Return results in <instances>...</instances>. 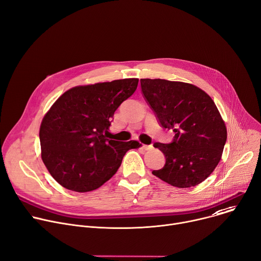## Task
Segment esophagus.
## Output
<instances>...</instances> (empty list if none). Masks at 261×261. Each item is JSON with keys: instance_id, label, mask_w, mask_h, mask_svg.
I'll return each instance as SVG.
<instances>
[{"instance_id": "esophagus-1", "label": "esophagus", "mask_w": 261, "mask_h": 261, "mask_svg": "<svg viewBox=\"0 0 261 261\" xmlns=\"http://www.w3.org/2000/svg\"><path fill=\"white\" fill-rule=\"evenodd\" d=\"M143 149L146 151H149V150L153 149V146L152 145H143Z\"/></svg>"}]
</instances>
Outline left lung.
Returning a JSON list of instances; mask_svg holds the SVG:
<instances>
[{"instance_id": "1", "label": "left lung", "mask_w": 261, "mask_h": 261, "mask_svg": "<svg viewBox=\"0 0 261 261\" xmlns=\"http://www.w3.org/2000/svg\"><path fill=\"white\" fill-rule=\"evenodd\" d=\"M140 86L160 126L175 133L172 143L154 144L164 154L165 164L152 174L179 188L200 184L217 168L227 140L215 102L189 83L140 79Z\"/></svg>"}]
</instances>
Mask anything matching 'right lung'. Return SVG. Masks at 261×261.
<instances>
[{
    "label": "right lung",
    "mask_w": 261,
    "mask_h": 261,
    "mask_svg": "<svg viewBox=\"0 0 261 261\" xmlns=\"http://www.w3.org/2000/svg\"><path fill=\"white\" fill-rule=\"evenodd\" d=\"M137 84L130 78L76 86L46 112L39 129L41 158L60 185L77 193L94 191L117 172L128 150L140 146L107 138L115 110Z\"/></svg>",
    "instance_id": "obj_1"
}]
</instances>
